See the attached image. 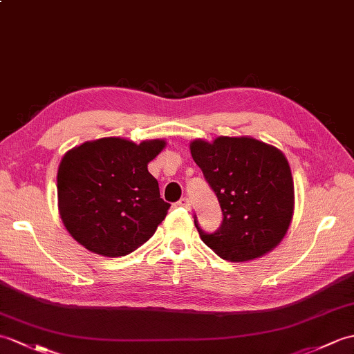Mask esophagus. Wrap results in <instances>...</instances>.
Segmentation results:
<instances>
[{
    "label": "esophagus",
    "instance_id": "34e87169",
    "mask_svg": "<svg viewBox=\"0 0 354 354\" xmlns=\"http://www.w3.org/2000/svg\"><path fill=\"white\" fill-rule=\"evenodd\" d=\"M178 207H183V208L190 209L192 203H190V201H188V197H183V199H180V201L178 202Z\"/></svg>",
    "mask_w": 354,
    "mask_h": 354
}]
</instances>
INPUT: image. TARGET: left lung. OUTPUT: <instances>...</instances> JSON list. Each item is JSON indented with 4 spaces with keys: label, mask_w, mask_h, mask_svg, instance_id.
<instances>
[{
    "label": "left lung",
    "mask_w": 354,
    "mask_h": 354,
    "mask_svg": "<svg viewBox=\"0 0 354 354\" xmlns=\"http://www.w3.org/2000/svg\"><path fill=\"white\" fill-rule=\"evenodd\" d=\"M190 152L214 190L223 221L214 234L194 225L220 258L243 262L273 250L288 231L294 183L288 160L277 147L252 137L193 140Z\"/></svg>",
    "instance_id": "obj_1"
}]
</instances>
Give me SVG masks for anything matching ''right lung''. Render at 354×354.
Segmentation results:
<instances>
[{"label":"right lung","instance_id":"obj_1","mask_svg":"<svg viewBox=\"0 0 354 354\" xmlns=\"http://www.w3.org/2000/svg\"><path fill=\"white\" fill-rule=\"evenodd\" d=\"M164 146V140L137 145L105 137L64 153L57 196L62 221L73 240L109 258L125 257L149 240L170 208L147 170Z\"/></svg>","mask_w":354,"mask_h":354}]
</instances>
